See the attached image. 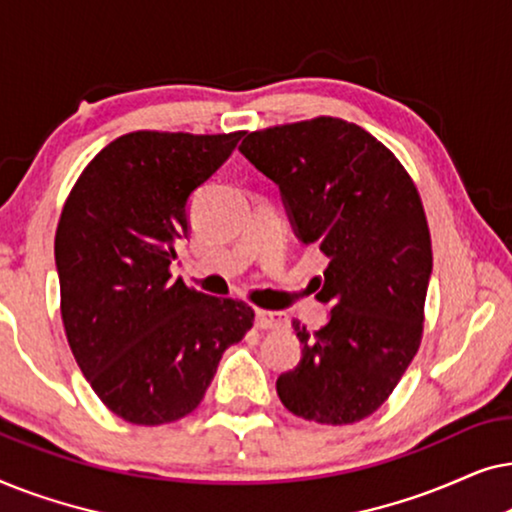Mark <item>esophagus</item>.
I'll use <instances>...</instances> for the list:
<instances>
[{"label": "esophagus", "mask_w": 512, "mask_h": 512, "mask_svg": "<svg viewBox=\"0 0 512 512\" xmlns=\"http://www.w3.org/2000/svg\"><path fill=\"white\" fill-rule=\"evenodd\" d=\"M256 326L263 328V331H270V328L284 326V319H282V314H277V312L256 310Z\"/></svg>", "instance_id": "1"}]
</instances>
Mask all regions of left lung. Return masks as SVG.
Here are the masks:
<instances>
[{
    "mask_svg": "<svg viewBox=\"0 0 512 512\" xmlns=\"http://www.w3.org/2000/svg\"><path fill=\"white\" fill-rule=\"evenodd\" d=\"M240 151L279 186L296 235L328 258L312 279L331 319L310 333L298 366L277 377L293 415L354 424L391 396L415 359L433 268L415 181L387 146L342 118L247 132Z\"/></svg>",
    "mask_w": 512,
    "mask_h": 512,
    "instance_id": "obj_1",
    "label": "left lung"
}]
</instances>
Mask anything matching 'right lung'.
I'll list each match as a JSON object with an SVG mask.
<instances>
[{"instance_id": "1", "label": "right lung", "mask_w": 512, "mask_h": 512, "mask_svg": "<svg viewBox=\"0 0 512 512\" xmlns=\"http://www.w3.org/2000/svg\"><path fill=\"white\" fill-rule=\"evenodd\" d=\"M242 132L135 130L76 179L55 230L67 342L97 398L125 422L160 426L198 408L254 310L172 279L188 195Z\"/></svg>"}]
</instances>
